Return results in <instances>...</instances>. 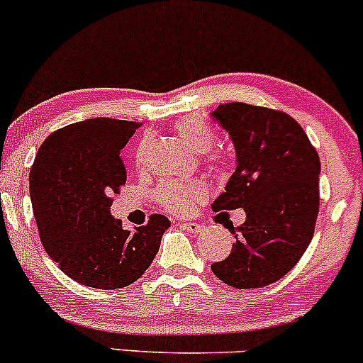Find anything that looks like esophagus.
<instances>
[{
    "label": "esophagus",
    "mask_w": 363,
    "mask_h": 363,
    "mask_svg": "<svg viewBox=\"0 0 363 363\" xmlns=\"http://www.w3.org/2000/svg\"><path fill=\"white\" fill-rule=\"evenodd\" d=\"M177 225H181V227L184 228V230L189 232V234H199V232L203 230L201 225L196 223V222H179Z\"/></svg>",
    "instance_id": "obj_1"
}]
</instances>
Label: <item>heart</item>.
<instances>
[{
	"label": "heart",
	"instance_id": "b5f03b06",
	"mask_svg": "<svg viewBox=\"0 0 363 363\" xmlns=\"http://www.w3.org/2000/svg\"><path fill=\"white\" fill-rule=\"evenodd\" d=\"M174 129L182 140L196 152H206L215 141L213 129L206 124V121L199 116H186L174 123ZM208 160L220 167L223 164V157L218 152L210 153ZM155 198L158 205L174 215H189L198 210L201 203L208 198V186L199 179L191 181H165L158 186Z\"/></svg>",
	"mask_w": 363,
	"mask_h": 363
}]
</instances>
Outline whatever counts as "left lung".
<instances>
[{
  "mask_svg": "<svg viewBox=\"0 0 363 363\" xmlns=\"http://www.w3.org/2000/svg\"><path fill=\"white\" fill-rule=\"evenodd\" d=\"M211 116L237 153L235 172L211 208L245 211L240 227L223 222L235 242L211 272L235 289H259L285 277L309 247L319 213V155L286 112L228 102Z\"/></svg>",
  "mask_w": 363,
  "mask_h": 363,
  "instance_id": "1",
  "label": "left lung"
}]
</instances>
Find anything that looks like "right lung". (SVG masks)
<instances>
[{
    "label": "right lung",
    "instance_id": "add662e5",
    "mask_svg": "<svg viewBox=\"0 0 363 363\" xmlns=\"http://www.w3.org/2000/svg\"><path fill=\"white\" fill-rule=\"evenodd\" d=\"M141 126L95 118L68 124L40 145L30 176V198L45 252L74 281L114 290L148 269L170 227L153 213L148 223L124 230L111 215L112 194L126 184L119 152Z\"/></svg>",
    "mask_w": 363,
    "mask_h": 363
}]
</instances>
